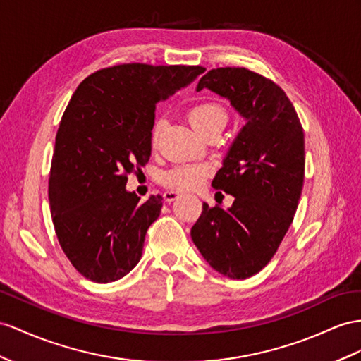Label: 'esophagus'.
I'll use <instances>...</instances> for the list:
<instances>
[{"mask_svg":"<svg viewBox=\"0 0 361 361\" xmlns=\"http://www.w3.org/2000/svg\"><path fill=\"white\" fill-rule=\"evenodd\" d=\"M180 195H181V193L177 192V190H166V192L163 193V198H164L166 202H172V201L177 200Z\"/></svg>","mask_w":361,"mask_h":361,"instance_id":"1","label":"esophagus"}]
</instances>
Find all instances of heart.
Segmentation results:
<instances>
[{"instance_id": "obj_1", "label": "heart", "mask_w": 361, "mask_h": 361, "mask_svg": "<svg viewBox=\"0 0 361 361\" xmlns=\"http://www.w3.org/2000/svg\"><path fill=\"white\" fill-rule=\"evenodd\" d=\"M188 117L193 128L204 137L221 133L228 123V113L226 106L215 100L200 102V104L190 106L188 111ZM161 128L163 120H157L151 133V143L154 147L159 143ZM210 166L202 163L178 164L161 175V183L166 188L171 189L193 190L201 186L202 181L210 175Z\"/></svg>"}]
</instances>
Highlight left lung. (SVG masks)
<instances>
[{
  "label": "left lung",
  "mask_w": 361,
  "mask_h": 361,
  "mask_svg": "<svg viewBox=\"0 0 361 361\" xmlns=\"http://www.w3.org/2000/svg\"><path fill=\"white\" fill-rule=\"evenodd\" d=\"M202 88L227 97L247 123L212 181L235 197L233 204L224 210L204 202L190 236L218 273L247 279L271 261L299 206L303 128L285 91L259 73L214 68L200 79Z\"/></svg>",
  "instance_id": "1"
}]
</instances>
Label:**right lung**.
<instances>
[{"instance_id": "1", "label": "right lung", "mask_w": 361, "mask_h": 361, "mask_svg": "<svg viewBox=\"0 0 361 361\" xmlns=\"http://www.w3.org/2000/svg\"><path fill=\"white\" fill-rule=\"evenodd\" d=\"M200 66L120 63L92 73L63 111L49 178L51 219L71 265L97 283L131 271L160 195L140 202L128 175L151 157L155 105L192 84Z\"/></svg>"}]
</instances>
